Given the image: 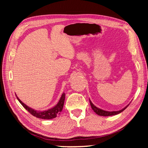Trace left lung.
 Masks as SVG:
<instances>
[{
    "mask_svg": "<svg viewBox=\"0 0 148 148\" xmlns=\"http://www.w3.org/2000/svg\"><path fill=\"white\" fill-rule=\"evenodd\" d=\"M89 102H90V104H91L92 109L94 110V112H95L96 114H97L98 115H100V116H104V117H107V116H112V115H117V114H118L120 112H123L129 106V104H128L127 106H125L124 108H123L122 109L119 110H117V111H107V110H102L101 109L98 108V107L95 106V105L92 104L91 101L90 99H89Z\"/></svg>",
    "mask_w": 148,
    "mask_h": 148,
    "instance_id": "obj_1",
    "label": "left lung"
}]
</instances>
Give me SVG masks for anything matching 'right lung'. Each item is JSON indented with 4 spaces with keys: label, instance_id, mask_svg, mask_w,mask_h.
Returning <instances> with one entry per match:
<instances>
[{
    "label": "right lung",
    "instance_id": "add662e5",
    "mask_svg": "<svg viewBox=\"0 0 148 148\" xmlns=\"http://www.w3.org/2000/svg\"><path fill=\"white\" fill-rule=\"evenodd\" d=\"M16 96L17 99L18 100L20 104L25 107V109L26 110H27L29 112L32 114L34 117L39 118V119H52L53 118H56L57 115H59L61 111L62 110V109H63L64 104V101H65V92H63L62 94L60 99L59 101L58 102L57 104L54 106L52 107L51 109H49L46 110H36L35 109H33V108H31L29 106H26L25 104L22 102L18 97H17L16 95H15Z\"/></svg>",
    "mask_w": 148,
    "mask_h": 148
}]
</instances>
